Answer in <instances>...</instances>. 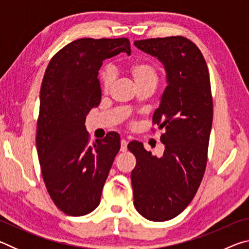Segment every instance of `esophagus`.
Here are the masks:
<instances>
[{
    "label": "esophagus",
    "mask_w": 249,
    "mask_h": 249,
    "mask_svg": "<svg viewBox=\"0 0 249 249\" xmlns=\"http://www.w3.org/2000/svg\"><path fill=\"white\" fill-rule=\"evenodd\" d=\"M127 141L126 140H122L121 141V151H123V153H125L126 150H127Z\"/></svg>",
    "instance_id": "1"
}]
</instances>
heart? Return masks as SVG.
<instances>
[{"instance_id": "heart-1", "label": "heart", "mask_w": 249, "mask_h": 249, "mask_svg": "<svg viewBox=\"0 0 249 249\" xmlns=\"http://www.w3.org/2000/svg\"><path fill=\"white\" fill-rule=\"evenodd\" d=\"M127 72L133 79V81L136 84V87H142L149 84L155 87L159 80V71L154 65H151L148 61L138 60L130 64L127 67ZM101 84L104 92H107L111 88V84L114 79V71L109 67H105L101 71Z\"/></svg>"}]
</instances>
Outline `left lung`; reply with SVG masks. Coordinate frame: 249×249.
I'll use <instances>...</instances> for the list:
<instances>
[{"label": "left lung", "mask_w": 249, "mask_h": 249, "mask_svg": "<svg viewBox=\"0 0 249 249\" xmlns=\"http://www.w3.org/2000/svg\"><path fill=\"white\" fill-rule=\"evenodd\" d=\"M138 49L165 66L168 86L153 116L163 129L162 157L142 142L128 144L136 158L132 171L134 205L147 220L168 221L187 208L203 179L213 121L209 69L197 46L183 36L136 40Z\"/></svg>", "instance_id": "obj_1"}]
</instances>
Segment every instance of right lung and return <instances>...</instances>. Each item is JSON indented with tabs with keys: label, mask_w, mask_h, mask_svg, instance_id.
Returning a JSON list of instances; mask_svg holds the SVG:
<instances>
[{
	"label": "right lung",
	"mask_w": 249,
	"mask_h": 249,
	"mask_svg": "<svg viewBox=\"0 0 249 249\" xmlns=\"http://www.w3.org/2000/svg\"><path fill=\"white\" fill-rule=\"evenodd\" d=\"M124 52L129 40L81 38L50 59L41 83L36 146L46 189L57 208L82 216L100 204L120 135L109 132L90 145L86 117L101 102L98 78L103 60Z\"/></svg>",
	"instance_id": "right-lung-1"
}]
</instances>
